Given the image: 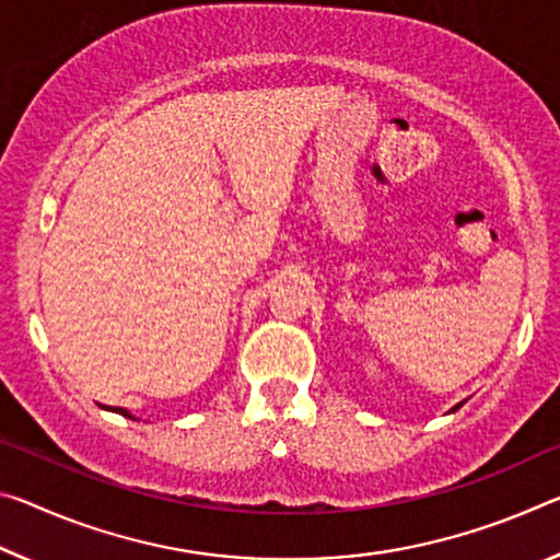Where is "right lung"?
Instances as JSON below:
<instances>
[{
	"label": "right lung",
	"mask_w": 560,
	"mask_h": 560,
	"mask_svg": "<svg viewBox=\"0 0 560 560\" xmlns=\"http://www.w3.org/2000/svg\"><path fill=\"white\" fill-rule=\"evenodd\" d=\"M117 411H119V413H124V416H127V419H135V416H131L129 411H124V408H117Z\"/></svg>",
	"instance_id": "add662e5"
}]
</instances>
